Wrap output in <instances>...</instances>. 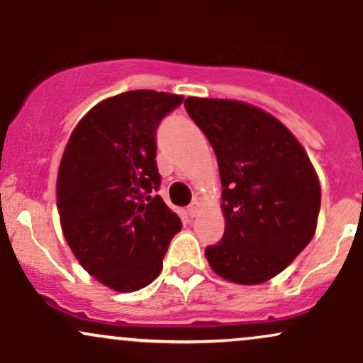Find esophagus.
<instances>
[{
	"instance_id": "obj_1",
	"label": "esophagus",
	"mask_w": 363,
	"mask_h": 363,
	"mask_svg": "<svg viewBox=\"0 0 363 363\" xmlns=\"http://www.w3.org/2000/svg\"><path fill=\"white\" fill-rule=\"evenodd\" d=\"M199 211H201V201L199 199H194L193 203H191L189 208H187V213H189V216H198Z\"/></svg>"
}]
</instances>
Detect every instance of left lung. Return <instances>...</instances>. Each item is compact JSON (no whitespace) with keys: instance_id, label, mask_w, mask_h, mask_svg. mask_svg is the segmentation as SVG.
Returning a JSON list of instances; mask_svg holds the SVG:
<instances>
[{"instance_id":"8db88e82","label":"left lung","mask_w":363,"mask_h":363,"mask_svg":"<svg viewBox=\"0 0 363 363\" xmlns=\"http://www.w3.org/2000/svg\"><path fill=\"white\" fill-rule=\"evenodd\" d=\"M184 106L215 150L223 186L225 232L206 259L237 285L272 280L315 234L320 184L311 158L285 124L251 104L187 97Z\"/></svg>"}]
</instances>
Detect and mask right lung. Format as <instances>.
Masks as SVG:
<instances>
[{"label":"right lung","mask_w":363,"mask_h":363,"mask_svg":"<svg viewBox=\"0 0 363 363\" xmlns=\"http://www.w3.org/2000/svg\"><path fill=\"white\" fill-rule=\"evenodd\" d=\"M182 95L131 90L91 107L62 152L56 199L74 257L116 291H136L162 272L179 216L160 196L155 133Z\"/></svg>","instance_id":"add662e5"}]
</instances>
